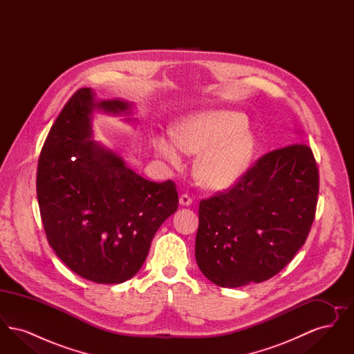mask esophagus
Wrapping results in <instances>:
<instances>
[{"instance_id": "obj_1", "label": "esophagus", "mask_w": 354, "mask_h": 354, "mask_svg": "<svg viewBox=\"0 0 354 354\" xmlns=\"http://www.w3.org/2000/svg\"><path fill=\"white\" fill-rule=\"evenodd\" d=\"M179 203H180L182 205H189V204L192 203V198H191L188 194H183V195H180Z\"/></svg>"}]
</instances>
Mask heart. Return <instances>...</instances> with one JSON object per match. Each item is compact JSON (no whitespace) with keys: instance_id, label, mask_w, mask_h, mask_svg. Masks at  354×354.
Returning <instances> with one entry per match:
<instances>
[{"instance_id":"b5f03b06","label":"heart","mask_w":354,"mask_h":354,"mask_svg":"<svg viewBox=\"0 0 354 354\" xmlns=\"http://www.w3.org/2000/svg\"><path fill=\"white\" fill-rule=\"evenodd\" d=\"M245 127V118L234 111H201L178 122L171 136L152 135L153 150L172 166L182 165L180 150L199 155L195 176L209 189H225L245 174L254 139Z\"/></svg>"}]
</instances>
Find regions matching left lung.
Here are the masks:
<instances>
[{
	"label": "left lung",
	"mask_w": 354,
	"mask_h": 354,
	"mask_svg": "<svg viewBox=\"0 0 354 354\" xmlns=\"http://www.w3.org/2000/svg\"><path fill=\"white\" fill-rule=\"evenodd\" d=\"M319 169L305 143L260 156L234 187L199 204L195 257L216 286L266 281L288 266L309 235Z\"/></svg>",
	"instance_id": "8db88e82"
}]
</instances>
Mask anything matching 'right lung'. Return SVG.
Returning a JSON list of instances; mask_svg holds the SVG:
<instances>
[{
  "mask_svg": "<svg viewBox=\"0 0 354 354\" xmlns=\"http://www.w3.org/2000/svg\"><path fill=\"white\" fill-rule=\"evenodd\" d=\"M94 109L129 114L130 104L95 102L91 88L77 90L39 153L37 198L46 239L68 268L98 284H120L140 270L179 198L172 180L143 179L90 140Z\"/></svg>",
  "mask_w": 354,
  "mask_h": 354,
  "instance_id": "1",
  "label": "right lung"
}]
</instances>
